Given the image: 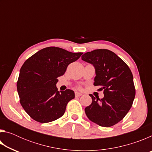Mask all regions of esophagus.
<instances>
[{
  "instance_id": "obj_1",
  "label": "esophagus",
  "mask_w": 152,
  "mask_h": 152,
  "mask_svg": "<svg viewBox=\"0 0 152 152\" xmlns=\"http://www.w3.org/2000/svg\"><path fill=\"white\" fill-rule=\"evenodd\" d=\"M82 94L81 93H79V92H75V96H82Z\"/></svg>"
}]
</instances>
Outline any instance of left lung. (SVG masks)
Wrapping results in <instances>:
<instances>
[{
    "mask_svg": "<svg viewBox=\"0 0 152 152\" xmlns=\"http://www.w3.org/2000/svg\"><path fill=\"white\" fill-rule=\"evenodd\" d=\"M82 60L92 64L94 86H101L104 97L92 94V103L85 108L86 116L101 127H109L121 121L132 107L135 96L133 77L129 66L114 52L105 49L86 52Z\"/></svg>",
    "mask_w": 152,
    "mask_h": 152,
    "instance_id": "left-lung-1",
    "label": "left lung"
}]
</instances>
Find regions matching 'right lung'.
Instances as JSON below:
<instances>
[{
  "label": "right lung",
  "mask_w": 152,
  "mask_h": 152,
  "mask_svg": "<svg viewBox=\"0 0 152 152\" xmlns=\"http://www.w3.org/2000/svg\"><path fill=\"white\" fill-rule=\"evenodd\" d=\"M82 53L48 47L37 51L23 64L17 83V92L20 104L33 119L49 123L64 114L67 104L75 94L70 89L60 92L56 84L69 64Z\"/></svg>",
  "instance_id": "right-lung-1"
}]
</instances>
